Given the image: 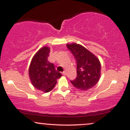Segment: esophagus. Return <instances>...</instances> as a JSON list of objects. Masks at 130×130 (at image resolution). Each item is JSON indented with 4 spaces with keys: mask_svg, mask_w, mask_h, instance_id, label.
Here are the masks:
<instances>
[{
    "mask_svg": "<svg viewBox=\"0 0 130 130\" xmlns=\"http://www.w3.org/2000/svg\"><path fill=\"white\" fill-rule=\"evenodd\" d=\"M62 74H63V76H66L67 75V73H66V71H63V73H62Z\"/></svg>",
    "mask_w": 130,
    "mask_h": 130,
    "instance_id": "1",
    "label": "esophagus"
}]
</instances>
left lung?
<instances>
[{"mask_svg": "<svg viewBox=\"0 0 130 130\" xmlns=\"http://www.w3.org/2000/svg\"><path fill=\"white\" fill-rule=\"evenodd\" d=\"M67 46L73 54L77 63V77L71 80V84L81 90H87L94 87L101 76L99 59L80 44L73 43L67 44Z\"/></svg>", "mask_w": 130, "mask_h": 130, "instance_id": "left-lung-1", "label": "left lung"}]
</instances>
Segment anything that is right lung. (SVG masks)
I'll list each match as a JSON object with an SVG mask.
<instances>
[{
	"mask_svg": "<svg viewBox=\"0 0 130 130\" xmlns=\"http://www.w3.org/2000/svg\"><path fill=\"white\" fill-rule=\"evenodd\" d=\"M50 48L44 46L33 57L29 68V75L32 84L37 89L47 92L52 90L56 86L57 80L62 76L56 71L54 65L47 60Z\"/></svg>",
	"mask_w": 130,
	"mask_h": 130,
	"instance_id": "1",
	"label": "right lung"
}]
</instances>
